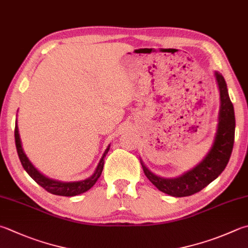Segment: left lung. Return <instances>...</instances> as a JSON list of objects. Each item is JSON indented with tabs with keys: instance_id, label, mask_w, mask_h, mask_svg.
Segmentation results:
<instances>
[{
	"instance_id": "left-lung-1",
	"label": "left lung",
	"mask_w": 248,
	"mask_h": 248,
	"mask_svg": "<svg viewBox=\"0 0 248 248\" xmlns=\"http://www.w3.org/2000/svg\"><path fill=\"white\" fill-rule=\"evenodd\" d=\"M215 77L220 93V109H219L216 136L207 155L192 170L176 178H162L154 175L141 162L143 172L147 178L158 190L171 197H189L199 192L221 174L230 160L233 143H234V109L228 94L225 78L217 71L215 72Z\"/></svg>"
}]
</instances>
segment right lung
I'll return each instance as SVG.
<instances>
[{"mask_svg": "<svg viewBox=\"0 0 248 248\" xmlns=\"http://www.w3.org/2000/svg\"><path fill=\"white\" fill-rule=\"evenodd\" d=\"M15 142H16V149L18 156H19V160L21 162L22 167L25 168V170L29 174V176L33 179L37 185L41 186L42 188H44L47 192L55 194V195H62V197H74V195H78L81 193L86 192L87 190H90L93 186L96 184V181L99 178L102 170H104V164H105V156L106 154L108 153L110 144L108 148L106 149L104 155L100 158L99 163L96 167V170L91 177H88L85 180L81 181H71V182H63V181H58L54 179H49L47 177L44 176L43 174L36 170V168L32 165V163L29 161V158L27 157L26 153L23 152V149L21 146V140L19 136V130H18V125H17V120H16V125H15Z\"/></svg>", "mask_w": 248, "mask_h": 248, "instance_id": "1", "label": "right lung"}]
</instances>
